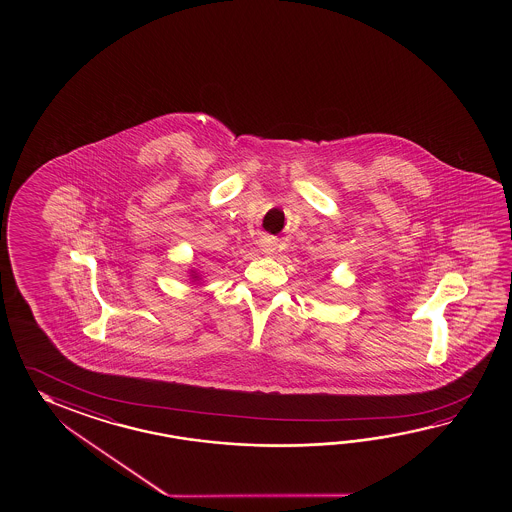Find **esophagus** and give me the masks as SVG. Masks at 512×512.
Returning a JSON list of instances; mask_svg holds the SVG:
<instances>
[{"label": "esophagus", "instance_id": "34e87169", "mask_svg": "<svg viewBox=\"0 0 512 512\" xmlns=\"http://www.w3.org/2000/svg\"><path fill=\"white\" fill-rule=\"evenodd\" d=\"M276 241L271 240V238H267V240L261 241V247H263V252H267V254H272V252L276 251Z\"/></svg>", "mask_w": 512, "mask_h": 512}]
</instances>
